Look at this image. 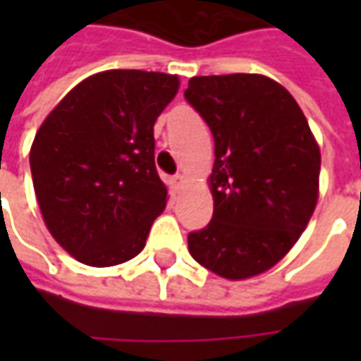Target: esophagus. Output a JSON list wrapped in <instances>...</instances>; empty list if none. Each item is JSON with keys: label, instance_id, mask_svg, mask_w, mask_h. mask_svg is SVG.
<instances>
[{"label": "esophagus", "instance_id": "1", "mask_svg": "<svg viewBox=\"0 0 361 361\" xmlns=\"http://www.w3.org/2000/svg\"><path fill=\"white\" fill-rule=\"evenodd\" d=\"M170 185H172L173 191H180L181 185H183V176H181V173H178V176H173L172 181H170Z\"/></svg>", "mask_w": 361, "mask_h": 361}]
</instances>
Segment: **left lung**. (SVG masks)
Instances as JSON below:
<instances>
[{
	"instance_id": "8db88e82",
	"label": "left lung",
	"mask_w": 361,
	"mask_h": 361,
	"mask_svg": "<svg viewBox=\"0 0 361 361\" xmlns=\"http://www.w3.org/2000/svg\"><path fill=\"white\" fill-rule=\"evenodd\" d=\"M183 94L214 137V212L188 235L189 253L228 280L269 271L317 204L321 152L310 123L294 96L265 75L193 77Z\"/></svg>"
}]
</instances>
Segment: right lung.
I'll return each mask as SVG.
<instances>
[{
  "label": "right lung",
  "instance_id": "right-lung-1",
  "mask_svg": "<svg viewBox=\"0 0 361 361\" xmlns=\"http://www.w3.org/2000/svg\"><path fill=\"white\" fill-rule=\"evenodd\" d=\"M178 75L111 69L81 81L44 119L30 172L44 222L77 261L111 267L145 247L166 207L154 166V121Z\"/></svg>",
  "mask_w": 361,
  "mask_h": 361
}]
</instances>
